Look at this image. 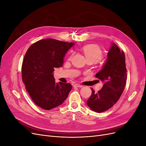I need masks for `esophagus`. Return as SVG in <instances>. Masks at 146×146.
I'll use <instances>...</instances> for the list:
<instances>
[{
	"instance_id": "1",
	"label": "esophagus",
	"mask_w": 146,
	"mask_h": 146,
	"mask_svg": "<svg viewBox=\"0 0 146 146\" xmlns=\"http://www.w3.org/2000/svg\"><path fill=\"white\" fill-rule=\"evenodd\" d=\"M74 87H77V88H82L83 86L79 85L78 83H75L74 84Z\"/></svg>"
}]
</instances>
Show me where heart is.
Wrapping results in <instances>:
<instances>
[{
  "instance_id": "b5f03b06",
  "label": "heart",
  "mask_w": 146,
  "mask_h": 146,
  "mask_svg": "<svg viewBox=\"0 0 146 146\" xmlns=\"http://www.w3.org/2000/svg\"><path fill=\"white\" fill-rule=\"evenodd\" d=\"M82 50L86 60H92L95 62H98L102 56V52L101 49L96 45H86L83 47Z\"/></svg>"
}]
</instances>
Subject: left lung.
<instances>
[{"instance_id":"1","label":"left lung","mask_w":146,"mask_h":146,"mask_svg":"<svg viewBox=\"0 0 146 146\" xmlns=\"http://www.w3.org/2000/svg\"><path fill=\"white\" fill-rule=\"evenodd\" d=\"M96 77L104 83L98 92L92 89V94L87 100V105L92 111L102 113L115 104L125 86L127 69L125 55L115 43H112L102 68Z\"/></svg>"}]
</instances>
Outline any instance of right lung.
Returning a JSON list of instances; mask_svg holds the SVG:
<instances>
[{
  "label": "right lung",
  "instance_id": "obj_1",
  "mask_svg": "<svg viewBox=\"0 0 146 146\" xmlns=\"http://www.w3.org/2000/svg\"><path fill=\"white\" fill-rule=\"evenodd\" d=\"M75 44L54 39L38 41L31 46L22 65V77L31 99L36 105L50 110L62 104L72 86L56 83L54 69L63 66L64 57Z\"/></svg>",
  "mask_w": 146,
  "mask_h": 146
}]
</instances>
